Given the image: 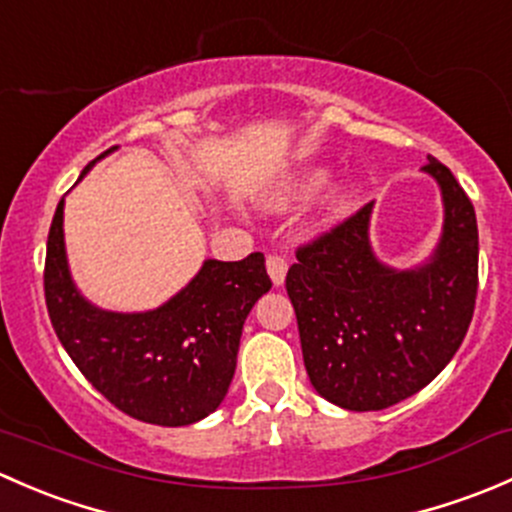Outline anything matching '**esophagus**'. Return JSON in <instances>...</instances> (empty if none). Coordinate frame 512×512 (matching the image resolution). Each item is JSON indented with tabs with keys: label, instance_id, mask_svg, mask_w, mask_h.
I'll return each mask as SVG.
<instances>
[{
	"label": "esophagus",
	"instance_id": "esophagus-1",
	"mask_svg": "<svg viewBox=\"0 0 512 512\" xmlns=\"http://www.w3.org/2000/svg\"><path fill=\"white\" fill-rule=\"evenodd\" d=\"M267 272H270V280L275 287L285 285V277H287V260L282 255H267Z\"/></svg>",
	"mask_w": 512,
	"mask_h": 512
}]
</instances>
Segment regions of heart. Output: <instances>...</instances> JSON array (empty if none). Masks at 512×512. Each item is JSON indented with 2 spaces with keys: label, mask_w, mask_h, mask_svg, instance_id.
I'll use <instances>...</instances> for the list:
<instances>
[{
  "label": "heart",
  "mask_w": 512,
  "mask_h": 512,
  "mask_svg": "<svg viewBox=\"0 0 512 512\" xmlns=\"http://www.w3.org/2000/svg\"><path fill=\"white\" fill-rule=\"evenodd\" d=\"M329 180V170L322 168V165H307V168H299L294 173L285 175L280 183L272 185L265 195H262V205L267 210H275V213H282V210L294 208V205L304 203V200L314 198L319 190L324 188V183ZM356 198H359V188L354 183H342L329 200L324 203V220H339L354 208Z\"/></svg>",
  "instance_id": "b5f03b06"
}]
</instances>
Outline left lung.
<instances>
[{
  "instance_id": "obj_1",
  "label": "left lung",
  "mask_w": 512,
  "mask_h": 512,
  "mask_svg": "<svg viewBox=\"0 0 512 512\" xmlns=\"http://www.w3.org/2000/svg\"><path fill=\"white\" fill-rule=\"evenodd\" d=\"M443 230L423 265L394 270L374 255V203L299 247L287 272L304 366L319 396L381 411L431 384L461 347L478 292V223L451 170L428 158Z\"/></svg>"
}]
</instances>
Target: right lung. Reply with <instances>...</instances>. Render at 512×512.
I'll list each match as a JSON object with an SVG mask.
<instances>
[{"instance_id": "1", "label": "right lung", "mask_w": 512, "mask_h": 512, "mask_svg": "<svg viewBox=\"0 0 512 512\" xmlns=\"http://www.w3.org/2000/svg\"><path fill=\"white\" fill-rule=\"evenodd\" d=\"M270 287L265 255L252 252L240 262L205 260L198 275L156 309L108 312L71 280L64 198L56 205L44 267L54 332L91 386L138 421L190 426L223 404L235 376L242 324Z\"/></svg>"}]
</instances>
